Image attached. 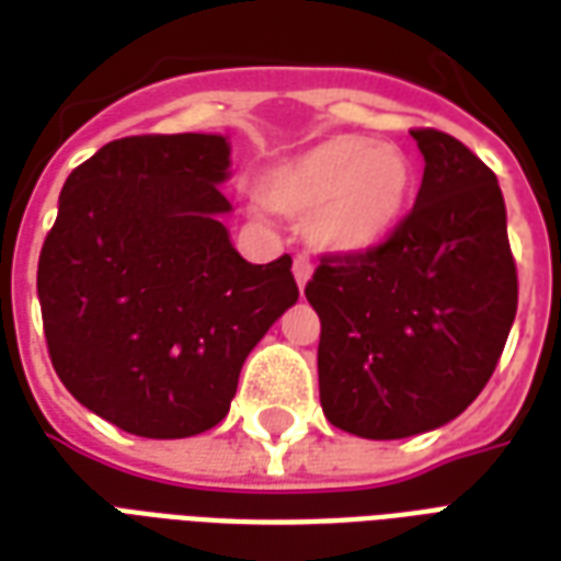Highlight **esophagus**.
I'll return each instance as SVG.
<instances>
[{
	"label": "esophagus",
	"mask_w": 561,
	"mask_h": 561,
	"mask_svg": "<svg viewBox=\"0 0 561 561\" xmlns=\"http://www.w3.org/2000/svg\"><path fill=\"white\" fill-rule=\"evenodd\" d=\"M291 270H294V279H297V285L304 288L306 282L312 279V270H316V267H312V261H309L306 255H297V257H294Z\"/></svg>",
	"instance_id": "esophagus-1"
}]
</instances>
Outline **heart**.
<instances>
[{
  "mask_svg": "<svg viewBox=\"0 0 561 561\" xmlns=\"http://www.w3.org/2000/svg\"><path fill=\"white\" fill-rule=\"evenodd\" d=\"M414 188L412 159L393 144L336 135L261 176L270 209L306 219L309 243L360 255L400 225Z\"/></svg>",
  "mask_w": 561,
  "mask_h": 561,
  "instance_id": "obj_1",
  "label": "heart"
}]
</instances>
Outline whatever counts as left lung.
I'll return each instance as SVG.
<instances>
[{
    "label": "left lung",
    "instance_id": "left-lung-1",
    "mask_svg": "<svg viewBox=\"0 0 561 561\" xmlns=\"http://www.w3.org/2000/svg\"><path fill=\"white\" fill-rule=\"evenodd\" d=\"M412 213L360 255H321L306 300L321 318L318 390L333 426L409 438L469 409L517 316V264L495 173L466 144L412 128Z\"/></svg>",
    "mask_w": 561,
    "mask_h": 561
}]
</instances>
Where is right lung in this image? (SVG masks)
<instances>
[{
    "label": "right lung",
    "instance_id": "obj_1",
    "mask_svg": "<svg viewBox=\"0 0 561 561\" xmlns=\"http://www.w3.org/2000/svg\"><path fill=\"white\" fill-rule=\"evenodd\" d=\"M221 135H135L68 173L38 257L44 340L68 393L119 430L188 438L228 414L243 360L297 304L291 257L231 245Z\"/></svg>",
    "mask_w": 561,
    "mask_h": 561
}]
</instances>
